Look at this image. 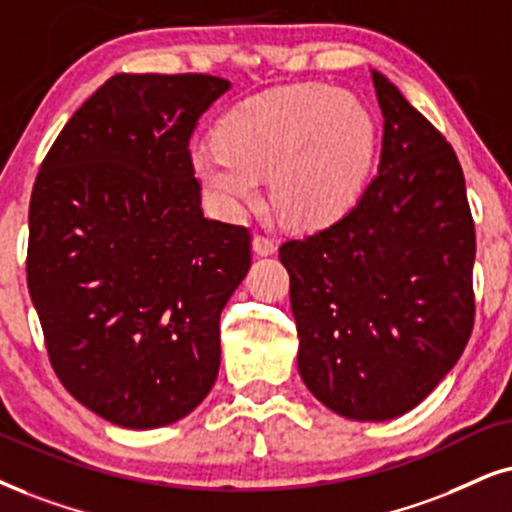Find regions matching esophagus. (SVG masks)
Wrapping results in <instances>:
<instances>
[{"instance_id":"34e87169","label":"esophagus","mask_w":512,"mask_h":512,"mask_svg":"<svg viewBox=\"0 0 512 512\" xmlns=\"http://www.w3.org/2000/svg\"><path fill=\"white\" fill-rule=\"evenodd\" d=\"M252 252H255V255H260V257L274 255V252H276V243H274V238L257 234L255 238H252Z\"/></svg>"}]
</instances>
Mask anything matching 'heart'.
I'll list each match as a JSON object with an SVG mask.
<instances>
[{
  "instance_id": "heart-1",
  "label": "heart",
  "mask_w": 512,
  "mask_h": 512,
  "mask_svg": "<svg viewBox=\"0 0 512 512\" xmlns=\"http://www.w3.org/2000/svg\"><path fill=\"white\" fill-rule=\"evenodd\" d=\"M217 148L191 167L212 208L238 217L262 196L260 177L290 222L321 226L352 208L375 155V122L349 92L288 84L255 94L219 120Z\"/></svg>"
}]
</instances>
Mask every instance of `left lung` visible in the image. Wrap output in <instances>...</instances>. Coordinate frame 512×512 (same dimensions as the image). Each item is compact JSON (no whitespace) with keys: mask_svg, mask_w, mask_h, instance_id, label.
I'll return each instance as SVG.
<instances>
[{"mask_svg":"<svg viewBox=\"0 0 512 512\" xmlns=\"http://www.w3.org/2000/svg\"><path fill=\"white\" fill-rule=\"evenodd\" d=\"M371 75L385 118L378 174L347 215L278 257L304 385L340 416L380 423L416 409L468 345L475 224L454 148Z\"/></svg>","mask_w":512,"mask_h":512,"instance_id":"obj_1","label":"left lung"}]
</instances>
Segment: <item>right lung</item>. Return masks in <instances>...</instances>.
Wrapping results in <instances>:
<instances>
[{
	"mask_svg": "<svg viewBox=\"0 0 512 512\" xmlns=\"http://www.w3.org/2000/svg\"><path fill=\"white\" fill-rule=\"evenodd\" d=\"M231 84L113 75L61 129L30 198L28 290L63 387L113 425L177 423L219 373L250 231L200 208L189 139Z\"/></svg>",
	"mask_w": 512,
	"mask_h": 512,
	"instance_id": "1",
	"label": "right lung"
}]
</instances>
